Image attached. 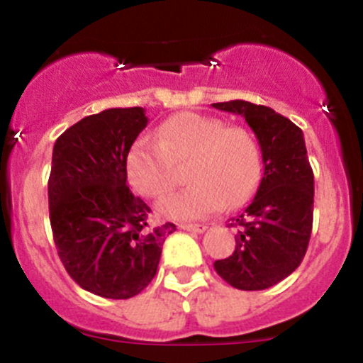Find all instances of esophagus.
Returning a JSON list of instances; mask_svg holds the SVG:
<instances>
[{
  "instance_id": "1",
  "label": "esophagus",
  "mask_w": 363,
  "mask_h": 363,
  "mask_svg": "<svg viewBox=\"0 0 363 363\" xmlns=\"http://www.w3.org/2000/svg\"><path fill=\"white\" fill-rule=\"evenodd\" d=\"M179 228L184 231H191V233H203L207 230L205 224H179Z\"/></svg>"
}]
</instances>
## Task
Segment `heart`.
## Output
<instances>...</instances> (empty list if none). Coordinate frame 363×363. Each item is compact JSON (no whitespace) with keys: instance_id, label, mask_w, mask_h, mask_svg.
<instances>
[{"instance_id":"1","label":"heart","mask_w":363,"mask_h":363,"mask_svg":"<svg viewBox=\"0 0 363 363\" xmlns=\"http://www.w3.org/2000/svg\"><path fill=\"white\" fill-rule=\"evenodd\" d=\"M188 167L191 186L160 201L169 219H201L224 207L250 200L261 177V156L254 137L242 127H226L219 118L184 111L170 116L156 139L140 137L127 155V175L144 196L162 198L177 184L175 165Z\"/></svg>"}]
</instances>
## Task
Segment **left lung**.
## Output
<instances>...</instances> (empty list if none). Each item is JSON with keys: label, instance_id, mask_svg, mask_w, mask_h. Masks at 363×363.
I'll list each match as a JSON object with an SVG mask.
<instances>
[{"label": "left lung", "instance_id": "obj_1", "mask_svg": "<svg viewBox=\"0 0 363 363\" xmlns=\"http://www.w3.org/2000/svg\"><path fill=\"white\" fill-rule=\"evenodd\" d=\"M245 118L262 152L257 193L233 219L235 252L213 262L217 274L240 291H264L287 278L303 261L313 226L315 181L304 135L289 118L247 101L212 104Z\"/></svg>", "mask_w": 363, "mask_h": 363}]
</instances>
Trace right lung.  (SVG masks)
Wrapping results in <instances>:
<instances>
[{
  "mask_svg": "<svg viewBox=\"0 0 363 363\" xmlns=\"http://www.w3.org/2000/svg\"><path fill=\"white\" fill-rule=\"evenodd\" d=\"M143 108L83 118L55 140L48 179L53 242L69 277L106 299H130L155 278L175 224L150 228L151 208L127 186V155L146 128Z\"/></svg>",
  "mask_w": 363,
  "mask_h": 363,
  "instance_id": "1",
  "label": "right lung"
}]
</instances>
